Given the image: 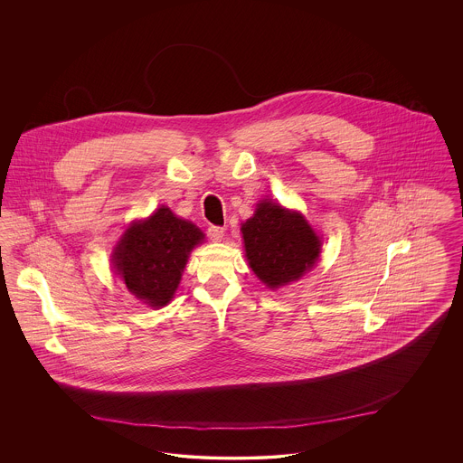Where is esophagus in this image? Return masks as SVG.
<instances>
[{
  "label": "esophagus",
  "instance_id": "esophagus-1",
  "mask_svg": "<svg viewBox=\"0 0 463 463\" xmlns=\"http://www.w3.org/2000/svg\"><path fill=\"white\" fill-rule=\"evenodd\" d=\"M223 232H225V229L219 227V225H210L208 227V236H210L212 241H222Z\"/></svg>",
  "mask_w": 463,
  "mask_h": 463
}]
</instances>
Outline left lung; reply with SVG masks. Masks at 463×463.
Listing matches in <instances>:
<instances>
[{
  "label": "left lung",
  "mask_w": 463,
  "mask_h": 463,
  "mask_svg": "<svg viewBox=\"0 0 463 463\" xmlns=\"http://www.w3.org/2000/svg\"><path fill=\"white\" fill-rule=\"evenodd\" d=\"M246 260L270 289L300 279L319 260L321 238L298 212L264 199L241 223Z\"/></svg>",
  "instance_id": "1"
}]
</instances>
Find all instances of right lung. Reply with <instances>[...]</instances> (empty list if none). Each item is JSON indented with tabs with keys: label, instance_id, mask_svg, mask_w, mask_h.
<instances>
[{
	"label": "right lung",
	"instance_id": "add662e5",
	"mask_svg": "<svg viewBox=\"0 0 463 463\" xmlns=\"http://www.w3.org/2000/svg\"><path fill=\"white\" fill-rule=\"evenodd\" d=\"M203 240L193 222L161 206L149 219L130 223L112 251V265L138 300L165 307L175 295L191 251Z\"/></svg>",
	"mask_w": 463,
	"mask_h": 463
}]
</instances>
